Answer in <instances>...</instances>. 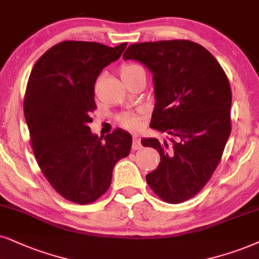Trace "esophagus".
Masks as SVG:
<instances>
[{"instance_id": "34e87169", "label": "esophagus", "mask_w": 259, "mask_h": 259, "mask_svg": "<svg viewBox=\"0 0 259 259\" xmlns=\"http://www.w3.org/2000/svg\"><path fill=\"white\" fill-rule=\"evenodd\" d=\"M141 147H142V145H141L140 135L139 134H134L133 135V149L137 150V149H140Z\"/></svg>"}]
</instances>
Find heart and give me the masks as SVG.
<instances>
[{
  "instance_id": "b5f03b06",
  "label": "heart",
  "mask_w": 259,
  "mask_h": 259,
  "mask_svg": "<svg viewBox=\"0 0 259 259\" xmlns=\"http://www.w3.org/2000/svg\"><path fill=\"white\" fill-rule=\"evenodd\" d=\"M137 69H142V68H141L139 64H135V63H125V64H123L122 68H120V76H124V75L133 73V71H135ZM119 123L122 124L123 126L130 127V129H134V127L139 126L140 119H139V117L133 116V114L124 113V114H122V116L119 117Z\"/></svg>"
}]
</instances>
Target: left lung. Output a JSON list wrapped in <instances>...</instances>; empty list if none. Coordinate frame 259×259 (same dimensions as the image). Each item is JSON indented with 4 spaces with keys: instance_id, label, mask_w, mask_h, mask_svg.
Masks as SVG:
<instances>
[{
    "instance_id": "8db88e82",
    "label": "left lung",
    "mask_w": 259,
    "mask_h": 259,
    "mask_svg": "<svg viewBox=\"0 0 259 259\" xmlns=\"http://www.w3.org/2000/svg\"><path fill=\"white\" fill-rule=\"evenodd\" d=\"M123 60L140 62L152 73L155 105L150 127L168 139L141 140L160 154L159 166L146 181L163 201L184 202L207 184L230 137L228 78L207 49L190 40L133 44Z\"/></svg>"
}]
</instances>
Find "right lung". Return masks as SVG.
<instances>
[{
	"instance_id": "obj_1",
	"label": "right lung",
	"mask_w": 259,
	"mask_h": 259,
	"mask_svg": "<svg viewBox=\"0 0 259 259\" xmlns=\"http://www.w3.org/2000/svg\"><path fill=\"white\" fill-rule=\"evenodd\" d=\"M125 48L126 42L109 48L94 41H62L39 58L29 75L24 112L32 149L52 188L78 204L105 194L114 165L132 148V135L125 130L99 137L88 126L97 107V78Z\"/></svg>"
}]
</instances>
